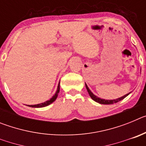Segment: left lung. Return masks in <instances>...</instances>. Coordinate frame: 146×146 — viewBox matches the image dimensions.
<instances>
[{
	"instance_id": "obj_1",
	"label": "left lung",
	"mask_w": 146,
	"mask_h": 146,
	"mask_svg": "<svg viewBox=\"0 0 146 146\" xmlns=\"http://www.w3.org/2000/svg\"><path fill=\"white\" fill-rule=\"evenodd\" d=\"M86 89H87L88 92L89 96H91V99H92L94 101L96 102L99 103V104H114V103L118 102H120L121 100H122V99H124L125 97H126V96H128L129 94L131 93V92H129V94H126V95H124V96H121V97H120V98H118V99H101V98L98 97V96H95V95H94V94L91 92V90L89 89V88L88 87V86L86 85Z\"/></svg>"
}]
</instances>
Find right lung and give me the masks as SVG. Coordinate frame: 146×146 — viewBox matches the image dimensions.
Returning <instances> with one entry per match:
<instances>
[{"mask_svg":"<svg viewBox=\"0 0 146 146\" xmlns=\"http://www.w3.org/2000/svg\"><path fill=\"white\" fill-rule=\"evenodd\" d=\"M59 91H60V82H59L58 85L57 91H56V92H55V95H53V96H52L51 99L47 100V101L44 102L43 103H40V104H34V105H28V106L31 107V108H44V107L48 106V105H50V104H52L53 102H55V99H57Z\"/></svg>","mask_w":146,"mask_h":146,"instance_id":"right-lung-1","label":"right lung"}]
</instances>
